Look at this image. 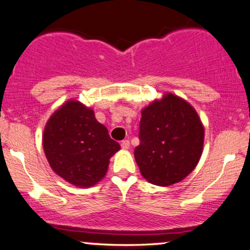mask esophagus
Wrapping results in <instances>:
<instances>
[{"label": "esophagus", "instance_id": "34e87169", "mask_svg": "<svg viewBox=\"0 0 250 250\" xmlns=\"http://www.w3.org/2000/svg\"><path fill=\"white\" fill-rule=\"evenodd\" d=\"M121 147L122 149H129V147H130V142H129L128 140H123L121 142Z\"/></svg>", "mask_w": 250, "mask_h": 250}]
</instances>
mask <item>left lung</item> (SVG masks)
<instances>
[{
	"instance_id": "1",
	"label": "left lung",
	"mask_w": 250,
	"mask_h": 250,
	"mask_svg": "<svg viewBox=\"0 0 250 250\" xmlns=\"http://www.w3.org/2000/svg\"><path fill=\"white\" fill-rule=\"evenodd\" d=\"M140 145L134 156L142 176L167 187L181 182L199 163L205 127L193 105L171 93L141 111Z\"/></svg>"
}]
</instances>
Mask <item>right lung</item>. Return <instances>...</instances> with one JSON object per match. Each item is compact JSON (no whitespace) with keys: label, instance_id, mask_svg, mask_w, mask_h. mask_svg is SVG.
<instances>
[{"label":"right lung","instance_id":"right-lung-1","mask_svg":"<svg viewBox=\"0 0 250 250\" xmlns=\"http://www.w3.org/2000/svg\"><path fill=\"white\" fill-rule=\"evenodd\" d=\"M43 150L51 169L70 185L95 186L108 170L120 145L95 119L91 108L69 100L54 111L44 127Z\"/></svg>","mask_w":250,"mask_h":250}]
</instances>
